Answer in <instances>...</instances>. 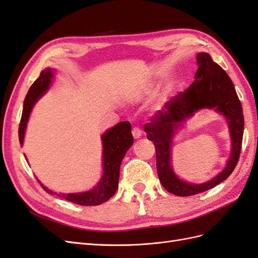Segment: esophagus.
<instances>
[{
	"label": "esophagus",
	"mask_w": 258,
	"mask_h": 258,
	"mask_svg": "<svg viewBox=\"0 0 258 258\" xmlns=\"http://www.w3.org/2000/svg\"><path fill=\"white\" fill-rule=\"evenodd\" d=\"M132 136H134V138H135V139H139L140 137L142 136V131L140 130L139 128L135 127L134 129H132Z\"/></svg>",
	"instance_id": "obj_1"
}]
</instances>
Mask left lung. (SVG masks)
<instances>
[{
	"mask_svg": "<svg viewBox=\"0 0 258 258\" xmlns=\"http://www.w3.org/2000/svg\"><path fill=\"white\" fill-rule=\"evenodd\" d=\"M199 66L192 84L185 91L171 98L162 111H158L151 122L145 123L147 139L155 145L157 173L161 185L169 192L179 197L192 196L213 188L225 181L239 161L244 117L241 102L229 76L207 52L197 54ZM201 108H214L229 121L232 137V155L221 174L202 184H190L178 179L170 166V145L175 130L182 121Z\"/></svg>",
	"mask_w": 258,
	"mask_h": 258,
	"instance_id": "left-lung-1",
	"label": "left lung"
}]
</instances>
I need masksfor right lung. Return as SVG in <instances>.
<instances>
[{"mask_svg":"<svg viewBox=\"0 0 258 258\" xmlns=\"http://www.w3.org/2000/svg\"><path fill=\"white\" fill-rule=\"evenodd\" d=\"M52 70H43L40 77L31 86L25 102H23V111L19 124V142L22 145L23 138L29 120V116L36 101L48 90L52 81ZM134 144V137L131 134V124L129 121L118 122L113 128L108 129L102 136L103 146V175L95 188L89 191L77 194H58L54 192L47 187H45L41 182L40 184L46 192L63 198L68 201L80 206H99L107 201L118 188L119 169L120 163L126 155L127 151Z\"/></svg>","mask_w":258,"mask_h":258,"instance_id":"right-lung-1","label":"right lung"}]
</instances>
